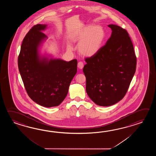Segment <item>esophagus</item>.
Returning <instances> with one entry per match:
<instances>
[{
    "instance_id": "1",
    "label": "esophagus",
    "mask_w": 156,
    "mask_h": 156,
    "mask_svg": "<svg viewBox=\"0 0 156 156\" xmlns=\"http://www.w3.org/2000/svg\"><path fill=\"white\" fill-rule=\"evenodd\" d=\"M83 66H84L83 63V62H81V61L79 62V63L77 64V66L80 69H82L83 67Z\"/></svg>"
}]
</instances>
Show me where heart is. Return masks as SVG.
I'll return each instance as SVG.
<instances>
[{"mask_svg": "<svg viewBox=\"0 0 156 156\" xmlns=\"http://www.w3.org/2000/svg\"><path fill=\"white\" fill-rule=\"evenodd\" d=\"M105 33L103 27L95 25H89L75 32L73 36L74 42L79 43L78 50L83 56H93L98 52L105 39ZM68 49L73 47L68 45Z\"/></svg>", "mask_w": 156, "mask_h": 156, "instance_id": "b5f03b06", "label": "heart"}]
</instances>
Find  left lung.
Masks as SVG:
<instances>
[{
    "label": "left lung",
    "instance_id": "obj_1",
    "mask_svg": "<svg viewBox=\"0 0 156 156\" xmlns=\"http://www.w3.org/2000/svg\"><path fill=\"white\" fill-rule=\"evenodd\" d=\"M111 37L98 53L86 58L83 72L86 93L100 106L114 105L123 99L135 73L136 57L126 30L110 24Z\"/></svg>",
    "mask_w": 156,
    "mask_h": 156
}]
</instances>
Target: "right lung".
I'll return each instance as SVG.
<instances>
[{"label": "right lung", "instance_id": "obj_1", "mask_svg": "<svg viewBox=\"0 0 156 156\" xmlns=\"http://www.w3.org/2000/svg\"><path fill=\"white\" fill-rule=\"evenodd\" d=\"M47 25L37 24L24 37L18 58L24 86L30 98L41 106L59 105L66 98L70 83L77 73L76 59L40 60L37 49L46 36Z\"/></svg>", "mask_w": 156, "mask_h": 156}]
</instances>
